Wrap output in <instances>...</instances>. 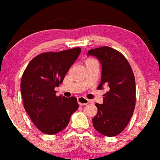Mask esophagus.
<instances>
[{
    "mask_svg": "<svg viewBox=\"0 0 160 160\" xmlns=\"http://www.w3.org/2000/svg\"><path fill=\"white\" fill-rule=\"evenodd\" d=\"M77 102H78L79 105H87L88 103L89 102V100L88 99H87L86 98H84V97H78L77 98Z\"/></svg>",
    "mask_w": 160,
    "mask_h": 160,
    "instance_id": "1",
    "label": "esophagus"
}]
</instances>
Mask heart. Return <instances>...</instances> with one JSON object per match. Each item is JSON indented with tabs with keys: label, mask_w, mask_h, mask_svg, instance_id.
I'll use <instances>...</instances> for the list:
<instances>
[{
	"label": "heart",
	"mask_w": 160,
	"mask_h": 160,
	"mask_svg": "<svg viewBox=\"0 0 160 160\" xmlns=\"http://www.w3.org/2000/svg\"><path fill=\"white\" fill-rule=\"evenodd\" d=\"M92 61H94V59H92V58H87V59H86V61H85V63H87V62H92Z\"/></svg>",
	"instance_id": "1"
}]
</instances>
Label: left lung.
I'll return each mask as SVG.
<instances>
[{"mask_svg":"<svg viewBox=\"0 0 160 160\" xmlns=\"http://www.w3.org/2000/svg\"><path fill=\"white\" fill-rule=\"evenodd\" d=\"M88 55L95 56L102 65V77L98 88L109 87L103 103H96L97 114L92 118L94 128L107 137L118 135L133 114L136 83L133 72L122 53L109 46L92 49Z\"/></svg>","mask_w":160,"mask_h":160,"instance_id":"1","label":"left lung"}]
</instances>
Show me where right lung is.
Wrapping results in <instances>:
<instances>
[{
  "label": "right lung",
  "mask_w": 160,
  "mask_h": 160,
  "mask_svg": "<svg viewBox=\"0 0 160 160\" xmlns=\"http://www.w3.org/2000/svg\"><path fill=\"white\" fill-rule=\"evenodd\" d=\"M80 51L77 47L40 53L23 72L20 83L23 107L43 133L56 134L66 128L71 115L78 109L76 97L57 96L54 88L62 83Z\"/></svg>",
  "instance_id": "1"
}]
</instances>
